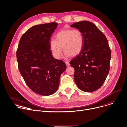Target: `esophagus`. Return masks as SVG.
I'll return each mask as SVG.
<instances>
[{"instance_id":"esophagus-1","label":"esophagus","mask_w":127,"mask_h":127,"mask_svg":"<svg viewBox=\"0 0 127 127\" xmlns=\"http://www.w3.org/2000/svg\"><path fill=\"white\" fill-rule=\"evenodd\" d=\"M65 64H66V65H67V67H69L70 66V63L68 62H65Z\"/></svg>"}]
</instances>
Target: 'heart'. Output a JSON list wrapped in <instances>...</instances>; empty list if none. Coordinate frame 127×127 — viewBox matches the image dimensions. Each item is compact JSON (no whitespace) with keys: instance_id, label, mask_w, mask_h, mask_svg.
<instances>
[{"instance_id":"b5f03b06","label":"heart","mask_w":127,"mask_h":127,"mask_svg":"<svg viewBox=\"0 0 127 127\" xmlns=\"http://www.w3.org/2000/svg\"><path fill=\"white\" fill-rule=\"evenodd\" d=\"M84 44V37L79 30L71 29H64L55 35V40L50 42V47L54 58L59 59L62 56V51L65 52V56H76L79 54Z\"/></svg>"}]
</instances>
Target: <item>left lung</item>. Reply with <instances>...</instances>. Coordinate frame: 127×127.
Wrapping results in <instances>:
<instances>
[{
  "mask_svg": "<svg viewBox=\"0 0 127 127\" xmlns=\"http://www.w3.org/2000/svg\"><path fill=\"white\" fill-rule=\"evenodd\" d=\"M70 27L79 30L84 37L81 52L70 63L75 70L74 82L82 91L94 92L102 86L109 72V44L105 35L92 22L80 21Z\"/></svg>",
  "mask_w": 127,
  "mask_h": 127,
  "instance_id": "8db88e82",
  "label": "left lung"
}]
</instances>
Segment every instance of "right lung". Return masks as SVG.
<instances>
[{"label":"right lung","instance_id":"add662e5","mask_svg":"<svg viewBox=\"0 0 127 127\" xmlns=\"http://www.w3.org/2000/svg\"><path fill=\"white\" fill-rule=\"evenodd\" d=\"M58 24H40L23 34L16 52L19 69L27 85L41 95L55 93L66 65L52 55L50 42Z\"/></svg>","mask_w":127,"mask_h":127}]
</instances>
